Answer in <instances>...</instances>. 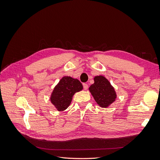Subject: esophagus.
Wrapping results in <instances>:
<instances>
[{
  "mask_svg": "<svg viewBox=\"0 0 160 160\" xmlns=\"http://www.w3.org/2000/svg\"><path fill=\"white\" fill-rule=\"evenodd\" d=\"M88 88V85L86 84V83H84V84H83V88H84L85 90H87Z\"/></svg>",
  "mask_w": 160,
  "mask_h": 160,
  "instance_id": "obj_1",
  "label": "esophagus"
}]
</instances>
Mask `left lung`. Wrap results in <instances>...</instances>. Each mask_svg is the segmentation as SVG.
Segmentation results:
<instances>
[{"instance_id": "left-lung-1", "label": "left lung", "mask_w": 160, "mask_h": 160, "mask_svg": "<svg viewBox=\"0 0 160 160\" xmlns=\"http://www.w3.org/2000/svg\"><path fill=\"white\" fill-rule=\"evenodd\" d=\"M94 83L89 87L96 103L102 108H107L115 101L117 94L109 81L100 75L94 78Z\"/></svg>"}]
</instances>
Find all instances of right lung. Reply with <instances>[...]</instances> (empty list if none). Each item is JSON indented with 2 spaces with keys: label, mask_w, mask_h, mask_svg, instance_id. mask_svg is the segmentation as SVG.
<instances>
[{
  "label": "right lung",
  "mask_w": 160,
  "mask_h": 160,
  "mask_svg": "<svg viewBox=\"0 0 160 160\" xmlns=\"http://www.w3.org/2000/svg\"><path fill=\"white\" fill-rule=\"evenodd\" d=\"M82 89V85L78 79L65 76L53 90L51 102L58 111H64L70 105L74 94Z\"/></svg>",
  "instance_id": "obj_1"
}]
</instances>
